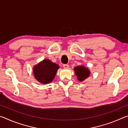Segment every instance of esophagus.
I'll return each instance as SVG.
<instances>
[{"instance_id":"obj_1","label":"esophagus","mask_w":128,"mask_h":128,"mask_svg":"<svg viewBox=\"0 0 128 128\" xmlns=\"http://www.w3.org/2000/svg\"><path fill=\"white\" fill-rule=\"evenodd\" d=\"M69 66H68V64H64L63 65V68H66V69L69 68Z\"/></svg>"}]
</instances>
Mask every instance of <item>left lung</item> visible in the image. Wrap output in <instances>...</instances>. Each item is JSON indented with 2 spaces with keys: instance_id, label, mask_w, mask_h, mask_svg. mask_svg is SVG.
I'll return each mask as SVG.
<instances>
[{
  "instance_id": "obj_1",
  "label": "left lung",
  "mask_w": 128,
  "mask_h": 128,
  "mask_svg": "<svg viewBox=\"0 0 128 128\" xmlns=\"http://www.w3.org/2000/svg\"><path fill=\"white\" fill-rule=\"evenodd\" d=\"M75 74L80 81L85 80L90 75V71L84 66H77L74 68Z\"/></svg>"
}]
</instances>
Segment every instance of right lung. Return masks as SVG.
I'll list each match as a JSON object with an SVG mask.
<instances>
[{"label":"right lung","mask_w":128,"mask_h":128,"mask_svg":"<svg viewBox=\"0 0 128 128\" xmlns=\"http://www.w3.org/2000/svg\"><path fill=\"white\" fill-rule=\"evenodd\" d=\"M59 66L50 60H43L34 67V74L36 80L42 84H48L55 76Z\"/></svg>","instance_id":"add662e5"}]
</instances>
